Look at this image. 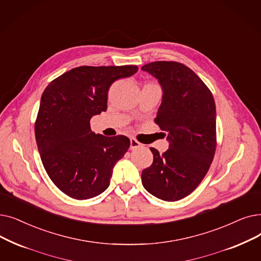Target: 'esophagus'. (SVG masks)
I'll return each mask as SVG.
<instances>
[{"label":"esophagus","mask_w":261,"mask_h":261,"mask_svg":"<svg viewBox=\"0 0 261 261\" xmlns=\"http://www.w3.org/2000/svg\"><path fill=\"white\" fill-rule=\"evenodd\" d=\"M139 147H142V144L135 139H130V149H137Z\"/></svg>","instance_id":"34e87169"}]
</instances>
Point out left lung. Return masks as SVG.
Masks as SVG:
<instances>
[{
  "label": "left lung",
  "mask_w": 261,
  "mask_h": 261,
  "mask_svg": "<svg viewBox=\"0 0 261 261\" xmlns=\"http://www.w3.org/2000/svg\"><path fill=\"white\" fill-rule=\"evenodd\" d=\"M141 69L154 76L162 88L155 123L169 144L160 154L150 148L152 164L142 172L149 193L175 201L193 192L206 176L217 147V111L209 88L184 64L154 62Z\"/></svg>",
  "instance_id": "1"
}]
</instances>
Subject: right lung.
<instances>
[{"mask_svg":"<svg viewBox=\"0 0 261 261\" xmlns=\"http://www.w3.org/2000/svg\"><path fill=\"white\" fill-rule=\"evenodd\" d=\"M138 69L134 65L76 67L42 93L36 143L47 174L66 195L88 199L109 188L113 168L127 152L130 140L95 134L89 121L107 111L112 83Z\"/></svg>","mask_w":261,"mask_h":261,"instance_id":"right-lung-1","label":"right lung"}]
</instances>
